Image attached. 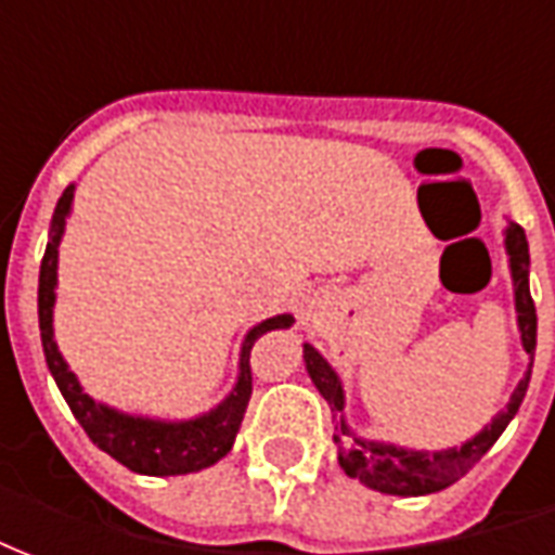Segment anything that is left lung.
Wrapping results in <instances>:
<instances>
[{"mask_svg":"<svg viewBox=\"0 0 555 555\" xmlns=\"http://www.w3.org/2000/svg\"><path fill=\"white\" fill-rule=\"evenodd\" d=\"M502 234H505V255H508V270H512L517 333H520V345H524L526 357H529V365H526L520 384L514 386L508 404L490 418L476 437H469L461 446L428 452V449H408V446H396V442L386 440H369V437L357 434L345 418V404L348 401H345V386H341L338 372L312 345H302L306 372L312 377L314 389L326 398V404L336 410L338 416L336 434H333L338 449V466L350 478L362 481L365 488L392 493V496H425V493H437V490L449 488L457 478L466 476L476 466L478 457L500 440V434L508 428V422L517 416V410L524 404L529 377H532V362H535L538 336L535 302H532V294H529V243H526V231L517 222H508Z\"/></svg>","mask_w":555,"mask_h":555,"instance_id":"1","label":"left lung"}]
</instances>
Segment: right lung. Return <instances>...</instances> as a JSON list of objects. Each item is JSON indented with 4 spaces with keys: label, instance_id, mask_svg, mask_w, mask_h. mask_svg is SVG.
<instances>
[{
    "label": "right lung",
    "instance_id": "add662e5",
    "mask_svg": "<svg viewBox=\"0 0 555 555\" xmlns=\"http://www.w3.org/2000/svg\"><path fill=\"white\" fill-rule=\"evenodd\" d=\"M74 183L67 186L59 205H55L53 222H50V237L43 249L41 279H38V324H41V345L47 357V369L53 374L59 392L65 396L67 408L77 416L82 430L89 434L91 442L103 452L125 464L142 476H183V473H198L231 452L237 440L243 413L249 408L253 396V372H249V350L258 338L273 330H288L294 324V314H273L261 324H255L241 345V362H237V380L231 392L219 404L198 413L193 418H159L142 416V413H125V410L109 408L82 389L79 377L70 372V365L55 345L53 309L55 288H59V243L65 237L67 217L74 207Z\"/></svg>",
    "mask_w": 555,
    "mask_h": 555
}]
</instances>
